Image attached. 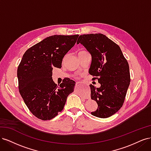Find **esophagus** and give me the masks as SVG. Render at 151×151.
<instances>
[{
    "label": "esophagus",
    "instance_id": "34e87169",
    "mask_svg": "<svg viewBox=\"0 0 151 151\" xmlns=\"http://www.w3.org/2000/svg\"><path fill=\"white\" fill-rule=\"evenodd\" d=\"M79 82H76V86H77V85H79Z\"/></svg>",
    "mask_w": 151,
    "mask_h": 151
}]
</instances>
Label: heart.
Here are the masks:
<instances>
[{
    "mask_svg": "<svg viewBox=\"0 0 151 151\" xmlns=\"http://www.w3.org/2000/svg\"><path fill=\"white\" fill-rule=\"evenodd\" d=\"M86 52V51H81V52Z\"/></svg>",
    "mask_w": 151,
    "mask_h": 151,
    "instance_id": "1",
    "label": "heart"
}]
</instances>
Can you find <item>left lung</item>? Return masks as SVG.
I'll return each mask as SVG.
<instances>
[{
	"label": "left lung",
	"mask_w": 151,
	"mask_h": 151,
	"mask_svg": "<svg viewBox=\"0 0 151 151\" xmlns=\"http://www.w3.org/2000/svg\"><path fill=\"white\" fill-rule=\"evenodd\" d=\"M81 43L92 57L89 73L101 84L91 88V99L98 107L91 112L93 116L105 118L122 108L130 83L129 65L117 44L101 33L79 36Z\"/></svg>",
	"instance_id": "8db88e82"
}]
</instances>
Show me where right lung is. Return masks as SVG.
Masks as SVG:
<instances>
[{
  "mask_svg": "<svg viewBox=\"0 0 151 151\" xmlns=\"http://www.w3.org/2000/svg\"><path fill=\"white\" fill-rule=\"evenodd\" d=\"M79 35H53L28 49L17 68L19 91L33 115L42 120L55 117L64 107L75 81L67 79L57 86L53 68H61L63 58L74 46Z\"/></svg>",
  "mask_w": 151,
  "mask_h": 151,
  "instance_id": "1",
  "label": "right lung"
}]
</instances>
